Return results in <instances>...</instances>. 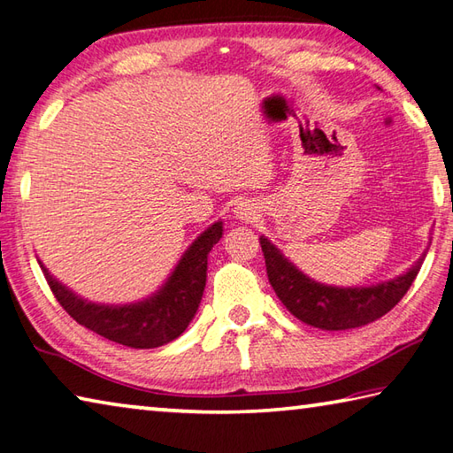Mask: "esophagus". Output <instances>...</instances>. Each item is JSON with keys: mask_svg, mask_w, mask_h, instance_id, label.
I'll return each mask as SVG.
<instances>
[{"mask_svg": "<svg viewBox=\"0 0 453 453\" xmlns=\"http://www.w3.org/2000/svg\"><path fill=\"white\" fill-rule=\"evenodd\" d=\"M235 216L240 219H251V216H256V213L248 205H240V208H235Z\"/></svg>", "mask_w": 453, "mask_h": 453, "instance_id": "esophagus-1", "label": "esophagus"}]
</instances>
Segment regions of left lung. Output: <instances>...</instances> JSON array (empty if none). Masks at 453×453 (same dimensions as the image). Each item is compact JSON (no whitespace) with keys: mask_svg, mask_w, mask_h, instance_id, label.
Returning <instances> with one entry per match:
<instances>
[{"mask_svg":"<svg viewBox=\"0 0 453 453\" xmlns=\"http://www.w3.org/2000/svg\"><path fill=\"white\" fill-rule=\"evenodd\" d=\"M259 243L265 257L267 280L288 311L303 324L329 332L362 327L386 316L408 294L427 254L424 251L408 272L389 281L367 288H335L302 273L265 235L259 237Z\"/></svg>","mask_w":453,"mask_h":453,"instance_id":"8db88e82","label":"left lung"}]
</instances>
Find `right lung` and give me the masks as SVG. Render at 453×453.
<instances>
[{
	"label": "right lung",
	"mask_w": 453,
	"mask_h": 453,
	"mask_svg": "<svg viewBox=\"0 0 453 453\" xmlns=\"http://www.w3.org/2000/svg\"><path fill=\"white\" fill-rule=\"evenodd\" d=\"M221 234V221L205 229L186 250L164 286L137 303L104 305L88 302L53 278L42 262L40 267L61 308L78 324L121 346L135 349L159 348L180 337L194 319L208 278V254Z\"/></svg>",
	"instance_id": "obj_1"
}]
</instances>
